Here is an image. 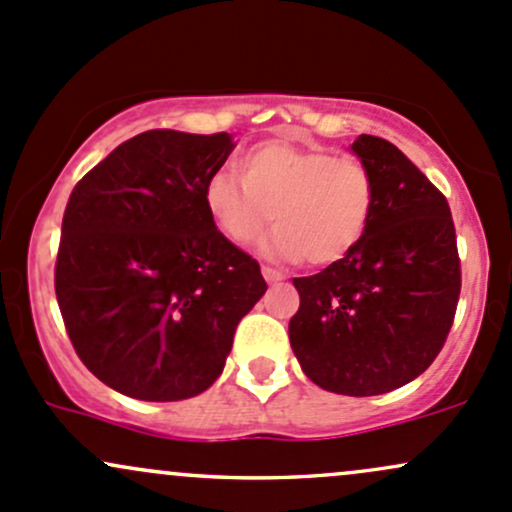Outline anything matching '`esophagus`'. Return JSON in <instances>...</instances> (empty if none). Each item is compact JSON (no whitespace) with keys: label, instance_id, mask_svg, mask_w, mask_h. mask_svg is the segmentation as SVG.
<instances>
[{"label":"esophagus","instance_id":"obj_1","mask_svg":"<svg viewBox=\"0 0 512 512\" xmlns=\"http://www.w3.org/2000/svg\"><path fill=\"white\" fill-rule=\"evenodd\" d=\"M261 273H263V278H266V283H280V280H285V273H280V271H276V268H271V266H263L261 268Z\"/></svg>","mask_w":512,"mask_h":512}]
</instances>
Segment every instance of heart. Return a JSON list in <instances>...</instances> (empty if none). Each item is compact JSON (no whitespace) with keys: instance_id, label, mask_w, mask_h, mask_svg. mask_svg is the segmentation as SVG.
Segmentation results:
<instances>
[{"instance_id":"1","label":"heart","mask_w":512,"mask_h":512,"mask_svg":"<svg viewBox=\"0 0 512 512\" xmlns=\"http://www.w3.org/2000/svg\"><path fill=\"white\" fill-rule=\"evenodd\" d=\"M376 205L371 168L354 156L320 146L266 141L205 185L214 227L232 244H251L276 219L280 227L263 244L273 258H302L332 266L364 239Z\"/></svg>"}]
</instances>
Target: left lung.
I'll return each mask as SVG.
<instances>
[{"mask_svg":"<svg viewBox=\"0 0 512 512\" xmlns=\"http://www.w3.org/2000/svg\"><path fill=\"white\" fill-rule=\"evenodd\" d=\"M351 151L376 180L371 222L349 256L293 280L288 334L312 383L366 398L427 371L452 329L461 271L452 212L425 173L378 136Z\"/></svg>","mask_w":512,"mask_h":512,"instance_id":"8db88e82","label":"left lung"}]
</instances>
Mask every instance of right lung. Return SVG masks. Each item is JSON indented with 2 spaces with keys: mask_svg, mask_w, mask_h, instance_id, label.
I'll return each instance as SVG.
<instances>
[{
  "mask_svg": "<svg viewBox=\"0 0 512 512\" xmlns=\"http://www.w3.org/2000/svg\"><path fill=\"white\" fill-rule=\"evenodd\" d=\"M232 134L144 131L75 185L56 298L82 364L148 403L200 395L224 371L236 324L266 293L261 268L205 207Z\"/></svg>",
  "mask_w": 512,
  "mask_h": 512,
  "instance_id": "add662e5",
  "label": "right lung"
}]
</instances>
